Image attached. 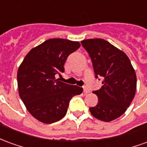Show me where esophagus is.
I'll return each instance as SVG.
<instances>
[{"mask_svg":"<svg viewBox=\"0 0 147 147\" xmlns=\"http://www.w3.org/2000/svg\"><path fill=\"white\" fill-rule=\"evenodd\" d=\"M83 92L85 93V94L90 93V89L86 86H83Z\"/></svg>","mask_w":147,"mask_h":147,"instance_id":"obj_1","label":"esophagus"}]
</instances>
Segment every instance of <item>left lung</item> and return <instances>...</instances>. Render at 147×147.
<instances>
[{
	"label": "left lung",
	"mask_w": 147,
	"mask_h": 147,
	"mask_svg": "<svg viewBox=\"0 0 147 147\" xmlns=\"http://www.w3.org/2000/svg\"><path fill=\"white\" fill-rule=\"evenodd\" d=\"M81 44L91 59L95 77L102 78L103 84L93 91L98 102L90 108V112L98 120L112 121L123 115L132 102L136 90V71L127 56L104 39H86Z\"/></svg>",
	"instance_id": "obj_1"
}]
</instances>
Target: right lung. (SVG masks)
<instances>
[{
    "label": "right lung",
    "instance_id": "obj_1",
    "mask_svg": "<svg viewBox=\"0 0 147 147\" xmlns=\"http://www.w3.org/2000/svg\"><path fill=\"white\" fill-rule=\"evenodd\" d=\"M80 47L79 42L63 38L48 39L33 48L19 67V94L35 119L44 123L61 120L71 98L83 92L80 86L56 79L64 71L67 57Z\"/></svg>",
    "mask_w": 147,
    "mask_h": 147
}]
</instances>
